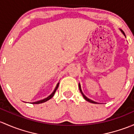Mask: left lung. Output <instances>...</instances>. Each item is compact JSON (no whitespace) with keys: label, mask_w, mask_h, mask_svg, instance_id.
Here are the masks:
<instances>
[{"label":"left lung","mask_w":134,"mask_h":134,"mask_svg":"<svg viewBox=\"0 0 134 134\" xmlns=\"http://www.w3.org/2000/svg\"><path fill=\"white\" fill-rule=\"evenodd\" d=\"M121 32L122 33V34H124V35H125V33H124V31H122V30H121ZM79 90H80V92H81V93H82V96H83V97L85 98V100H87V101H88V102H90V103H94V104H97V103H96V102H95V101H93V100H91V99H88V97H86V96H85V95L83 94V93H82V90H81V85H79Z\"/></svg>","instance_id":"obj_1"}]
</instances>
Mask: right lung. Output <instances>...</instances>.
I'll list each match as a JSON object with an SVG mask.
<instances>
[{"label": "right lung", "mask_w": 134, "mask_h": 134, "mask_svg": "<svg viewBox=\"0 0 134 134\" xmlns=\"http://www.w3.org/2000/svg\"><path fill=\"white\" fill-rule=\"evenodd\" d=\"M59 83H58V84H57V86H56V88H55L54 91H53V93H52V94L50 95V96H48V97H47V98H45V99H42V100H38V101H37V102H34V103H32V104H40V103H44V102L47 101V100H49V99H50L51 98H52V97H53V96H54L56 90H57V88H58V86H59Z\"/></svg>", "instance_id": "right-lung-1"}]
</instances>
